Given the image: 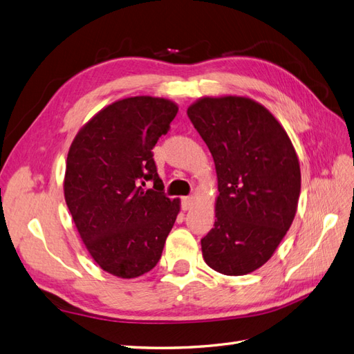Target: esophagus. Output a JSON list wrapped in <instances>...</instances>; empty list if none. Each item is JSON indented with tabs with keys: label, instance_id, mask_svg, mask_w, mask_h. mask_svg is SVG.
<instances>
[{
	"label": "esophagus",
	"instance_id": "1",
	"mask_svg": "<svg viewBox=\"0 0 354 354\" xmlns=\"http://www.w3.org/2000/svg\"><path fill=\"white\" fill-rule=\"evenodd\" d=\"M194 203H195L194 196H186L183 198V201H181V208H183V211H189L192 207H194Z\"/></svg>",
	"mask_w": 354,
	"mask_h": 354
}]
</instances>
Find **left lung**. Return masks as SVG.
<instances>
[{"label": "left lung", "instance_id": "obj_1", "mask_svg": "<svg viewBox=\"0 0 354 354\" xmlns=\"http://www.w3.org/2000/svg\"><path fill=\"white\" fill-rule=\"evenodd\" d=\"M187 115L216 164V221L201 241L205 263L242 276L272 259L294 221L301 171L273 113L243 95L201 97Z\"/></svg>", "mask_w": 354, "mask_h": 354}]
</instances>
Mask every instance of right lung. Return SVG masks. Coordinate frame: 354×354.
I'll list each match as a JSON object with an SVG mask.
<instances>
[{"label": "right lung", "mask_w": 354, "mask_h": 354, "mask_svg": "<svg viewBox=\"0 0 354 354\" xmlns=\"http://www.w3.org/2000/svg\"><path fill=\"white\" fill-rule=\"evenodd\" d=\"M177 112L164 97L116 100L69 147L63 192L75 227L95 264L121 279L153 269L180 212V199L164 195L152 153ZM149 179L153 189H144Z\"/></svg>", "instance_id": "obj_1"}]
</instances>
